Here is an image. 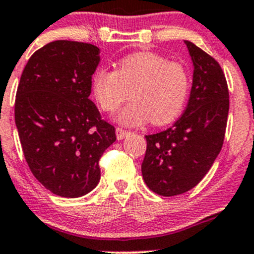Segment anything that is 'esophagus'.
Wrapping results in <instances>:
<instances>
[{
	"mask_svg": "<svg viewBox=\"0 0 254 254\" xmlns=\"http://www.w3.org/2000/svg\"><path fill=\"white\" fill-rule=\"evenodd\" d=\"M127 135H129V131L125 129H122V127H116V138L122 140V139L127 138Z\"/></svg>",
	"mask_w": 254,
	"mask_h": 254,
	"instance_id": "obj_1",
	"label": "esophagus"
}]
</instances>
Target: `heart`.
<instances>
[{"instance_id":"obj_1","label":"heart","mask_w":254,"mask_h":254,"mask_svg":"<svg viewBox=\"0 0 254 254\" xmlns=\"http://www.w3.org/2000/svg\"><path fill=\"white\" fill-rule=\"evenodd\" d=\"M92 94L99 106L114 113L132 95L116 120L136 127L150 120L154 125L173 122L188 99L190 77L186 66L155 52H135L122 59L118 68L100 67L91 79Z\"/></svg>"}]
</instances>
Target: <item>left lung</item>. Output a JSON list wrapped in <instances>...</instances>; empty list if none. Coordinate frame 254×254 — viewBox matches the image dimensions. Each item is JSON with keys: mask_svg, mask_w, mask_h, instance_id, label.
Returning a JSON list of instances; mask_svg holds the SVG:
<instances>
[{"mask_svg": "<svg viewBox=\"0 0 254 254\" xmlns=\"http://www.w3.org/2000/svg\"><path fill=\"white\" fill-rule=\"evenodd\" d=\"M186 44L194 65L188 105L173 127L145 135L143 179L163 196L186 193L205 177L223 146L228 120L229 91L223 70L202 49Z\"/></svg>", "mask_w": 254, "mask_h": 254, "instance_id": "obj_1", "label": "left lung"}]
</instances>
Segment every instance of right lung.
Segmentation results:
<instances>
[{"mask_svg":"<svg viewBox=\"0 0 254 254\" xmlns=\"http://www.w3.org/2000/svg\"><path fill=\"white\" fill-rule=\"evenodd\" d=\"M99 49L50 42L26 64L15 100V122L26 163L56 195L76 198L98 186L99 160L116 140L115 127L89 99Z\"/></svg>","mask_w":254,"mask_h":254,"instance_id":"1","label":"right lung"}]
</instances>
